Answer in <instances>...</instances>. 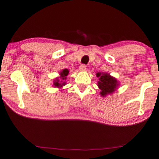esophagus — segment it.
Returning a JSON list of instances; mask_svg holds the SVG:
<instances>
[{"label": "esophagus", "mask_w": 159, "mask_h": 159, "mask_svg": "<svg viewBox=\"0 0 159 159\" xmlns=\"http://www.w3.org/2000/svg\"><path fill=\"white\" fill-rule=\"evenodd\" d=\"M86 69V66L84 65H81V66H80V67H79V70H81V71H85Z\"/></svg>", "instance_id": "1"}]
</instances>
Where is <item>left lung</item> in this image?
Returning <instances> with one entry per match:
<instances>
[{
  "mask_svg": "<svg viewBox=\"0 0 159 159\" xmlns=\"http://www.w3.org/2000/svg\"><path fill=\"white\" fill-rule=\"evenodd\" d=\"M96 75L99 78L98 86L100 89V94L102 97H105L107 94H112L119 86V83L116 78L112 77L108 73H98Z\"/></svg>",
  "mask_w": 159,
  "mask_h": 159,
  "instance_id": "1",
  "label": "left lung"
}]
</instances>
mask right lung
Here are the masks:
<instances>
[{
	"label": "right lung",
	"instance_id": "obj_1",
	"mask_svg": "<svg viewBox=\"0 0 159 159\" xmlns=\"http://www.w3.org/2000/svg\"><path fill=\"white\" fill-rule=\"evenodd\" d=\"M69 74V70L67 69H64L62 71L60 72L59 77L55 78L53 81V86L57 88H61L62 86H65L66 82L65 81L67 79V76Z\"/></svg>",
	"mask_w": 159,
	"mask_h": 159
}]
</instances>
